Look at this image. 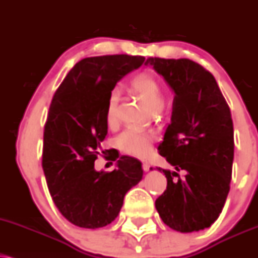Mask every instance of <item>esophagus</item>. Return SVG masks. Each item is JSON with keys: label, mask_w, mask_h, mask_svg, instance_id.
Masks as SVG:
<instances>
[{"label": "esophagus", "mask_w": 258, "mask_h": 258, "mask_svg": "<svg viewBox=\"0 0 258 258\" xmlns=\"http://www.w3.org/2000/svg\"><path fill=\"white\" fill-rule=\"evenodd\" d=\"M150 163L149 162H147V161H145V162H143V169H144V172H149V170H150Z\"/></svg>", "instance_id": "34e87169"}]
</instances>
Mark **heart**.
I'll return each instance as SVG.
<instances>
[{
  "label": "heart",
  "instance_id": "heart-1",
  "mask_svg": "<svg viewBox=\"0 0 258 258\" xmlns=\"http://www.w3.org/2000/svg\"><path fill=\"white\" fill-rule=\"evenodd\" d=\"M132 88L137 92L144 104L153 113L162 109L164 98L163 90L159 80L148 73H142L136 77L132 82ZM117 94L113 92L108 101L107 120L109 125H113L117 119ZM155 141V135L150 131H142L137 128H128L121 133L117 139V144L123 153L133 156L144 157L150 153Z\"/></svg>",
  "mask_w": 258,
  "mask_h": 258
}]
</instances>
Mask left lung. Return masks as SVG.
Wrapping results in <instances>:
<instances>
[{
  "label": "left lung",
  "mask_w": 258,
  "mask_h": 258,
  "mask_svg": "<svg viewBox=\"0 0 258 258\" xmlns=\"http://www.w3.org/2000/svg\"><path fill=\"white\" fill-rule=\"evenodd\" d=\"M145 64L174 92L170 123L159 145L173 170L156 168L166 175L167 188L155 207L174 231L208 228L218 220L229 192L234 156L231 110L213 74L196 62L149 57ZM179 171L184 173L182 178Z\"/></svg>",
  "instance_id": "8db88e82"
}]
</instances>
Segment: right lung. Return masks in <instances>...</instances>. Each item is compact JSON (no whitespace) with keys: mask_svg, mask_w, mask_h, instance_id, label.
Segmentation results:
<instances>
[{"mask_svg":"<svg viewBox=\"0 0 258 258\" xmlns=\"http://www.w3.org/2000/svg\"><path fill=\"white\" fill-rule=\"evenodd\" d=\"M144 60L131 55L83 58L52 97L44 126L42 167L55 206L78 227L109 225L119 215L127 191L143 178L142 163L135 157L117 159V155L113 160H117L116 169L109 173L97 172L95 161L108 133L111 91Z\"/></svg>","mask_w":258,"mask_h":258,"instance_id":"1","label":"right lung"}]
</instances>
